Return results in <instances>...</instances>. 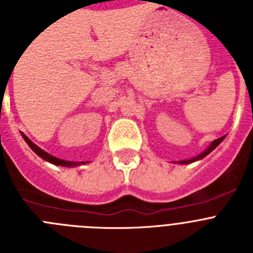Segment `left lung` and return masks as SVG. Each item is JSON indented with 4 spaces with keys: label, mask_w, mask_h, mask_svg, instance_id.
<instances>
[{
    "label": "left lung",
    "mask_w": 253,
    "mask_h": 253,
    "mask_svg": "<svg viewBox=\"0 0 253 253\" xmlns=\"http://www.w3.org/2000/svg\"><path fill=\"white\" fill-rule=\"evenodd\" d=\"M225 137H227V134H224V135H222V137L216 138V139L211 140V142L209 143V146H208L207 148L204 149V151H202L199 154L194 156V157L185 158V160H181V161H176V162H173V163H177V165H190V163H193V162H196V161L203 160V158L207 157V156L210 153V152H213L214 149H215L216 147H218L219 144H220V143L223 142V140H224Z\"/></svg>",
    "instance_id": "obj_1"
}]
</instances>
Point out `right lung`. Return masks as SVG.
<instances>
[{
    "instance_id": "right-lung-1",
    "label": "right lung",
    "mask_w": 253,
    "mask_h": 253,
    "mask_svg": "<svg viewBox=\"0 0 253 253\" xmlns=\"http://www.w3.org/2000/svg\"><path fill=\"white\" fill-rule=\"evenodd\" d=\"M20 134H21V137L24 138V140L26 142V144L30 147L31 151L34 152V153H37L40 158H43L44 161H46V162L49 163H53V165H55V166L68 167L69 169V167L81 166V165H86V163L91 162V161H81V162H76V161H67V160H62V158H58L55 157V156H53V154L48 153L46 151H44L43 148H40V147L38 146V144H35V143L33 142V140H31L26 134H24L22 131H20Z\"/></svg>"
}]
</instances>
